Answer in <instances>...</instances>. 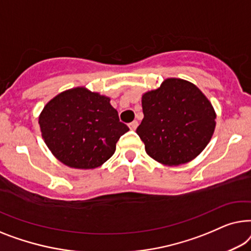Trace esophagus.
I'll list each match as a JSON object with an SVG mask.
<instances>
[{
	"label": "esophagus",
	"mask_w": 251,
	"mask_h": 251,
	"mask_svg": "<svg viewBox=\"0 0 251 251\" xmlns=\"http://www.w3.org/2000/svg\"><path fill=\"white\" fill-rule=\"evenodd\" d=\"M137 125H139V123H137L136 121H134V122H132V123H129L128 124V127L132 130H135L136 129V127H137Z\"/></svg>",
	"instance_id": "1"
}]
</instances>
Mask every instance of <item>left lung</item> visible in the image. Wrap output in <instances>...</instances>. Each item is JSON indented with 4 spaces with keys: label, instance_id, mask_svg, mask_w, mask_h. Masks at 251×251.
I'll use <instances>...</instances> for the list:
<instances>
[{
    "label": "left lung",
    "instance_id": "left-lung-1",
    "mask_svg": "<svg viewBox=\"0 0 251 251\" xmlns=\"http://www.w3.org/2000/svg\"><path fill=\"white\" fill-rule=\"evenodd\" d=\"M144 117L136 128L147 153L166 166L195 159L213 136L216 112L210 101L188 80L167 78L142 95Z\"/></svg>",
    "mask_w": 251,
    "mask_h": 251
}]
</instances>
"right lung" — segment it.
<instances>
[{
    "mask_svg": "<svg viewBox=\"0 0 251 251\" xmlns=\"http://www.w3.org/2000/svg\"><path fill=\"white\" fill-rule=\"evenodd\" d=\"M42 137L62 164L93 169L115 153L129 128L119 122L110 98L84 86L63 91L44 105L38 117Z\"/></svg>",
    "mask_w": 251,
    "mask_h": 251,
    "instance_id": "1",
    "label": "right lung"
}]
</instances>
